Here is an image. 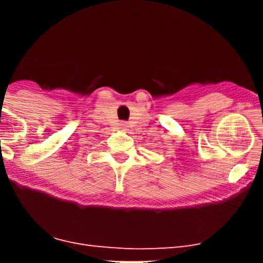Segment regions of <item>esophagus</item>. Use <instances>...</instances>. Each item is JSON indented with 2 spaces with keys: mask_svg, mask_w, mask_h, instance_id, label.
Masks as SVG:
<instances>
[{
  "mask_svg": "<svg viewBox=\"0 0 263 263\" xmlns=\"http://www.w3.org/2000/svg\"><path fill=\"white\" fill-rule=\"evenodd\" d=\"M120 127H121V129H122V130H127V124H126V122H121Z\"/></svg>",
  "mask_w": 263,
  "mask_h": 263,
  "instance_id": "obj_1",
  "label": "esophagus"
}]
</instances>
